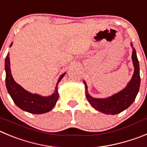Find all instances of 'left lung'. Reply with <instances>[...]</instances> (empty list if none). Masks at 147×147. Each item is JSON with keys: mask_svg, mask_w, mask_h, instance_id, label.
Wrapping results in <instances>:
<instances>
[{"mask_svg": "<svg viewBox=\"0 0 147 147\" xmlns=\"http://www.w3.org/2000/svg\"><path fill=\"white\" fill-rule=\"evenodd\" d=\"M131 46L133 47L132 44ZM132 59H133L135 70L131 80L128 83L126 88L108 98L96 99L92 97L88 94L86 83L84 82L86 86V98L94 109L105 114L115 115L125 111L134 102L139 91L141 78H140L139 63L136 55V50L133 47Z\"/></svg>", "mask_w": 147, "mask_h": 147, "instance_id": "1", "label": "left lung"}]
</instances>
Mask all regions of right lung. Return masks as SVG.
I'll use <instances>...</instances> for the list:
<instances>
[{"instance_id": "add662e5", "label": "right lung", "mask_w": 147, "mask_h": 147, "mask_svg": "<svg viewBox=\"0 0 147 147\" xmlns=\"http://www.w3.org/2000/svg\"><path fill=\"white\" fill-rule=\"evenodd\" d=\"M11 45L12 43L10 46H11ZM9 55V54L8 53L5 59L6 86L8 92L16 105L25 111L34 114H41L51 111L59 99L58 84L63 78L65 73L60 76L56 83L55 92L51 96H42L36 94H31L18 85L13 79L10 69V61Z\"/></svg>"}]
</instances>
